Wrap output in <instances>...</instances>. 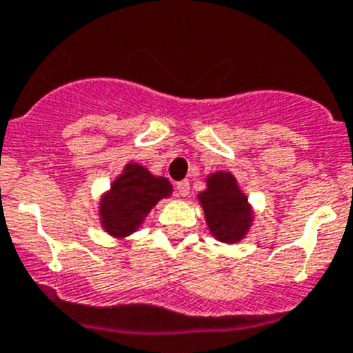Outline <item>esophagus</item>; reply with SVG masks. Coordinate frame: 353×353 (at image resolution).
<instances>
[{
  "label": "esophagus",
  "instance_id": "obj_1",
  "mask_svg": "<svg viewBox=\"0 0 353 353\" xmlns=\"http://www.w3.org/2000/svg\"><path fill=\"white\" fill-rule=\"evenodd\" d=\"M176 192L179 197H186L190 194V183L188 181H179L176 185Z\"/></svg>",
  "mask_w": 353,
  "mask_h": 353
}]
</instances>
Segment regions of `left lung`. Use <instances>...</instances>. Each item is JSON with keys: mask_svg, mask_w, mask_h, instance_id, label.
Here are the masks:
<instances>
[{"mask_svg": "<svg viewBox=\"0 0 353 353\" xmlns=\"http://www.w3.org/2000/svg\"><path fill=\"white\" fill-rule=\"evenodd\" d=\"M204 183L206 188L199 192L197 201L204 211L210 234L225 245L243 241L256 219L249 195L229 170H214L208 174Z\"/></svg>", "mask_w": 353, "mask_h": 353, "instance_id": "8db88e82", "label": "left lung"}]
</instances>
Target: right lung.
I'll use <instances>...</instances> for the list:
<instances>
[{
    "label": "right lung",
    "mask_w": 353,
    "mask_h": 353,
    "mask_svg": "<svg viewBox=\"0 0 353 353\" xmlns=\"http://www.w3.org/2000/svg\"><path fill=\"white\" fill-rule=\"evenodd\" d=\"M174 194L170 181L154 176L147 167L128 161L97 202V220L104 232L122 241L142 228L159 201Z\"/></svg>",
    "instance_id": "1"
}]
</instances>
